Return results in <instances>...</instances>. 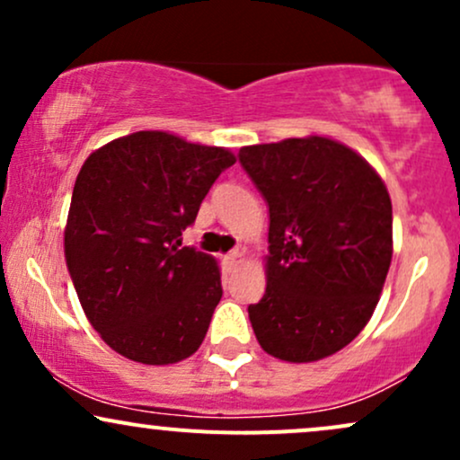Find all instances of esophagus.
Returning <instances> with one entry per match:
<instances>
[{"instance_id": "1", "label": "esophagus", "mask_w": 460, "mask_h": 460, "mask_svg": "<svg viewBox=\"0 0 460 460\" xmlns=\"http://www.w3.org/2000/svg\"><path fill=\"white\" fill-rule=\"evenodd\" d=\"M225 261H226V268H229V270H235L237 266H242V263H244V252L231 251L229 255L225 257Z\"/></svg>"}]
</instances>
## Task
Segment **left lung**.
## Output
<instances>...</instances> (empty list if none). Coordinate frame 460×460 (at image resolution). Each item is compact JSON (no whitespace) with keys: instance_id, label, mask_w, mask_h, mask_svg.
<instances>
[{"instance_id":"1","label":"left lung","mask_w":460,"mask_h":460,"mask_svg":"<svg viewBox=\"0 0 460 460\" xmlns=\"http://www.w3.org/2000/svg\"><path fill=\"white\" fill-rule=\"evenodd\" d=\"M270 209L266 294L248 307L268 355L309 363L363 331L394 252L392 199L369 164L324 136L240 149Z\"/></svg>"}]
</instances>
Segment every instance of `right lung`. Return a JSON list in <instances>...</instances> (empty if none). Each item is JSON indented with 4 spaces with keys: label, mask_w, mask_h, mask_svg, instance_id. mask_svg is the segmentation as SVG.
Masks as SVG:
<instances>
[{
    "label": "right lung",
    "mask_w": 460,
    "mask_h": 460,
    "mask_svg": "<svg viewBox=\"0 0 460 460\" xmlns=\"http://www.w3.org/2000/svg\"><path fill=\"white\" fill-rule=\"evenodd\" d=\"M235 155L168 131L93 151L73 188L65 257L84 314L119 355L145 366L188 358L223 296L218 261L181 246L205 194Z\"/></svg>",
    "instance_id": "add662e5"
}]
</instances>
